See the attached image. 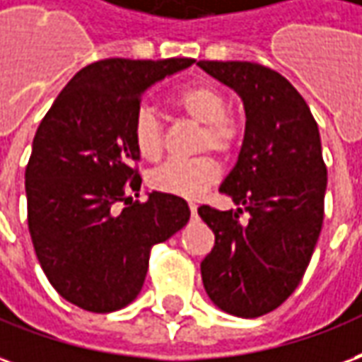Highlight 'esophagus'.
Returning <instances> with one entry per match:
<instances>
[{
	"mask_svg": "<svg viewBox=\"0 0 362 362\" xmlns=\"http://www.w3.org/2000/svg\"><path fill=\"white\" fill-rule=\"evenodd\" d=\"M189 211H192V216H196L198 214V206L196 204H189Z\"/></svg>",
	"mask_w": 362,
	"mask_h": 362,
	"instance_id": "1",
	"label": "esophagus"
}]
</instances>
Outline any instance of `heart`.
<instances>
[{"instance_id":"1","label":"heart","mask_w":362,"mask_h":362,"mask_svg":"<svg viewBox=\"0 0 362 362\" xmlns=\"http://www.w3.org/2000/svg\"><path fill=\"white\" fill-rule=\"evenodd\" d=\"M174 105L202 125L198 137L199 148H211L219 155H231L241 141V125L229 113V100L223 90L214 84H194L176 93ZM131 137L137 153L145 160H156L163 155L164 131L156 113L148 107L137 111ZM221 176L219 164L211 156H196L188 160L170 158L148 174V186L163 194L180 198H198L206 188L216 184Z\"/></svg>"}]
</instances>
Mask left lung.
Listing matches in <instances>:
<instances>
[{
    "instance_id": "1",
    "label": "left lung",
    "mask_w": 362,
    "mask_h": 362,
    "mask_svg": "<svg viewBox=\"0 0 362 362\" xmlns=\"http://www.w3.org/2000/svg\"><path fill=\"white\" fill-rule=\"evenodd\" d=\"M198 66L233 88L247 115L237 164L219 188L237 211L198 209L216 235L202 280L219 310L259 317L298 288L322 233L327 168L320 131L304 98L274 70L239 60Z\"/></svg>"
}]
</instances>
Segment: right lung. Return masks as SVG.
<instances>
[{"instance_id":"obj_1","label":"right lung","mask_w":362,"mask_h":362,"mask_svg":"<svg viewBox=\"0 0 362 362\" xmlns=\"http://www.w3.org/2000/svg\"><path fill=\"white\" fill-rule=\"evenodd\" d=\"M194 58H105L82 68L58 93L33 139L25 170L27 221L40 267L58 294L93 313L131 304L151 249L189 219L178 196H139L141 155L131 125L148 86Z\"/></svg>"}]
</instances>
